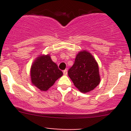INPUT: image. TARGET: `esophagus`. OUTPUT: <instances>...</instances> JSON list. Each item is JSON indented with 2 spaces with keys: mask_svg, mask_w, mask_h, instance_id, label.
<instances>
[{
  "mask_svg": "<svg viewBox=\"0 0 131 131\" xmlns=\"http://www.w3.org/2000/svg\"><path fill=\"white\" fill-rule=\"evenodd\" d=\"M67 73H68V72H67V70H63V74H64V75H67Z\"/></svg>",
  "mask_w": 131,
  "mask_h": 131,
  "instance_id": "obj_1",
  "label": "esophagus"
}]
</instances>
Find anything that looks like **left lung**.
I'll use <instances>...</instances> for the list:
<instances>
[{
    "label": "left lung",
    "mask_w": 131,
    "mask_h": 131,
    "mask_svg": "<svg viewBox=\"0 0 131 131\" xmlns=\"http://www.w3.org/2000/svg\"><path fill=\"white\" fill-rule=\"evenodd\" d=\"M69 77L80 92H90L99 85L100 76L96 59L87 51H80L68 72Z\"/></svg>",
    "instance_id": "left-lung-1"
}]
</instances>
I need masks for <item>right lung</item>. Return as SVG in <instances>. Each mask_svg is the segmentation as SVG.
<instances>
[{
	"mask_svg": "<svg viewBox=\"0 0 131 131\" xmlns=\"http://www.w3.org/2000/svg\"><path fill=\"white\" fill-rule=\"evenodd\" d=\"M62 75L63 72L52 61L49 54L41 55L31 64V83L40 91L48 90Z\"/></svg>",
	"mask_w": 131,
	"mask_h": 131,
	"instance_id": "add662e5",
	"label": "right lung"
}]
</instances>
